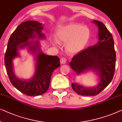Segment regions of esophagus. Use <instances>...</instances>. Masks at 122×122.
<instances>
[{
	"label": "esophagus",
	"instance_id": "obj_1",
	"mask_svg": "<svg viewBox=\"0 0 122 122\" xmlns=\"http://www.w3.org/2000/svg\"><path fill=\"white\" fill-rule=\"evenodd\" d=\"M66 61H67L66 59L64 57L61 58L60 60V63H61V64H65V63H66Z\"/></svg>",
	"mask_w": 122,
	"mask_h": 122
}]
</instances>
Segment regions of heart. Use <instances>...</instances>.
Listing matches in <instances>:
<instances>
[{
	"label": "heart",
	"mask_w": 122,
	"mask_h": 122,
	"mask_svg": "<svg viewBox=\"0 0 122 122\" xmlns=\"http://www.w3.org/2000/svg\"><path fill=\"white\" fill-rule=\"evenodd\" d=\"M56 39L66 42V49L71 54H77L88 45L91 39L90 29L80 24L72 23L61 27L56 32ZM56 45V42H52Z\"/></svg>",
	"instance_id": "heart-1"
}]
</instances>
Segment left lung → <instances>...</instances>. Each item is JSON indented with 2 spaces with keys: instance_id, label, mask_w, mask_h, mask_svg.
Here are the masks:
<instances>
[{
  "instance_id": "8db88e82",
  "label": "left lung",
  "mask_w": 122,
  "mask_h": 122,
  "mask_svg": "<svg viewBox=\"0 0 122 122\" xmlns=\"http://www.w3.org/2000/svg\"><path fill=\"white\" fill-rule=\"evenodd\" d=\"M98 27V41L73 57L69 63L77 75L92 71L97 75V82L92 86L78 82L72 83V88L78 95L96 96L110 83L114 76L116 55L112 34L102 22L93 20Z\"/></svg>"
}]
</instances>
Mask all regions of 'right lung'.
Segmentation results:
<instances>
[{"instance_id":"add662e5","label":"right lung","mask_w":122,"mask_h":122,"mask_svg":"<svg viewBox=\"0 0 122 122\" xmlns=\"http://www.w3.org/2000/svg\"><path fill=\"white\" fill-rule=\"evenodd\" d=\"M43 29L44 25L37 21L21 23L10 36L5 54V66L11 84L21 93L29 96L45 93L50 86L52 72L60 66L57 56L45 54L41 50L40 41L32 40L46 39L42 32ZM25 47L36 56V70L32 76L20 78L15 75L12 61L20 56L18 50Z\"/></svg>"}]
</instances>
